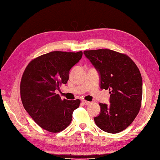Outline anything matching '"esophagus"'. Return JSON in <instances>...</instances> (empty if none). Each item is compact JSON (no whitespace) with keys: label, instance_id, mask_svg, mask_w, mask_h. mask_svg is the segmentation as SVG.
Listing matches in <instances>:
<instances>
[{"label":"esophagus","instance_id":"obj_1","mask_svg":"<svg viewBox=\"0 0 160 160\" xmlns=\"http://www.w3.org/2000/svg\"><path fill=\"white\" fill-rule=\"evenodd\" d=\"M81 102H82V103L85 106L88 105V104H90V102H88V101H86V100H82V101H81Z\"/></svg>","mask_w":160,"mask_h":160}]
</instances>
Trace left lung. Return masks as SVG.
Masks as SVG:
<instances>
[{"instance_id":"obj_1","label":"left lung","mask_w":160,"mask_h":160,"mask_svg":"<svg viewBox=\"0 0 160 160\" xmlns=\"http://www.w3.org/2000/svg\"><path fill=\"white\" fill-rule=\"evenodd\" d=\"M83 54L99 76L101 89L110 90V104L99 103L94 118L103 131L118 133L131 124L139 111L142 79L136 64L126 54L108 49L86 50Z\"/></svg>"}]
</instances>
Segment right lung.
<instances>
[{
	"label": "right lung",
	"mask_w": 160,
	"mask_h": 160,
	"mask_svg": "<svg viewBox=\"0 0 160 160\" xmlns=\"http://www.w3.org/2000/svg\"><path fill=\"white\" fill-rule=\"evenodd\" d=\"M83 52L54 51L36 58L28 64L21 81V97L24 108L42 128L58 132L70 125L80 100H62L55 93L66 84L70 72Z\"/></svg>",
	"instance_id": "1"
}]
</instances>
